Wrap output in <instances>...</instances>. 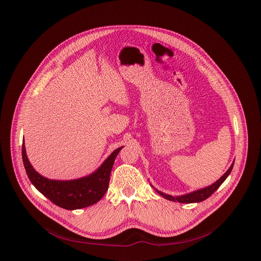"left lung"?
<instances>
[{"instance_id":"obj_1","label":"left lung","mask_w":261,"mask_h":261,"mask_svg":"<svg viewBox=\"0 0 261 261\" xmlns=\"http://www.w3.org/2000/svg\"><path fill=\"white\" fill-rule=\"evenodd\" d=\"M233 163L234 161L232 162V164L230 165V167L228 168V171L226 172L219 180L215 181L214 184H212L211 186L209 187H206V188H202V189H199V190H196V191H193V192H190V193L188 194H184V195H179V196H173V195H168V194H165L163 193V192L161 191H158L153 186H151L159 194H160L162 197H164L165 199H168V200H172V201H178V202H181V203H192V202H199V201H202L207 199L209 196H211L215 191H217L220 186L224 182L225 179L227 178L231 172V169L233 167Z\"/></svg>"}]
</instances>
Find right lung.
Masks as SVG:
<instances>
[{
	"label": "right lung",
	"mask_w": 261,
	"mask_h": 261,
	"mask_svg": "<svg viewBox=\"0 0 261 261\" xmlns=\"http://www.w3.org/2000/svg\"><path fill=\"white\" fill-rule=\"evenodd\" d=\"M122 147L113 151L94 173L73 180L48 179L36 172L28 159L24 141L22 143V160L31 182L42 195L56 206L75 210L94 205L107 193L113 164Z\"/></svg>",
	"instance_id": "obj_1"
}]
</instances>
